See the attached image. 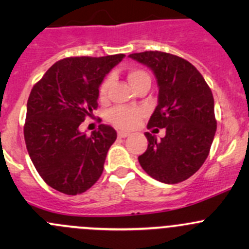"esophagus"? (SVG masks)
I'll return each instance as SVG.
<instances>
[{"label": "esophagus", "instance_id": "obj_1", "mask_svg": "<svg viewBox=\"0 0 249 249\" xmlns=\"http://www.w3.org/2000/svg\"><path fill=\"white\" fill-rule=\"evenodd\" d=\"M118 136L120 137V139H125V137L130 136L129 132H125V131H118Z\"/></svg>", "mask_w": 249, "mask_h": 249}]
</instances>
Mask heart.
Segmentation results:
<instances>
[{
  "instance_id": "heart-1",
  "label": "heart",
  "mask_w": 249,
  "mask_h": 249,
  "mask_svg": "<svg viewBox=\"0 0 249 249\" xmlns=\"http://www.w3.org/2000/svg\"><path fill=\"white\" fill-rule=\"evenodd\" d=\"M127 80L131 84L132 88L137 87L142 82H150L149 74L145 71L140 69H131L127 72ZM110 85V78L107 77L102 80L99 88V97L100 99H106L107 92H108ZM142 117V110L136 108H129V107H114L109 110L108 118L112 124H114L120 129L129 130L136 126Z\"/></svg>"
}]
</instances>
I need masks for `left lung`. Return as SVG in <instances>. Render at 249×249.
<instances>
[{"label": "left lung", "mask_w": 249, "mask_h": 249, "mask_svg": "<svg viewBox=\"0 0 249 249\" xmlns=\"http://www.w3.org/2000/svg\"><path fill=\"white\" fill-rule=\"evenodd\" d=\"M129 57L149 67L159 95L147 127L166 130L158 141L145 132L148 148L139 157L150 177L176 184L194 175L210 153L217 130L212 91L199 71L187 60L164 52H143Z\"/></svg>", "instance_id": "1"}]
</instances>
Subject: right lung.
<instances>
[{"instance_id": "right-lung-1", "label": "right lung", "mask_w": 249, "mask_h": 249, "mask_svg": "<svg viewBox=\"0 0 249 249\" xmlns=\"http://www.w3.org/2000/svg\"><path fill=\"white\" fill-rule=\"evenodd\" d=\"M124 56L66 57L55 62L32 88L25 143L37 172L53 189L82 194L101 177L117 132L101 124L87 136L79 125L97 108L100 84Z\"/></svg>"}]
</instances>
